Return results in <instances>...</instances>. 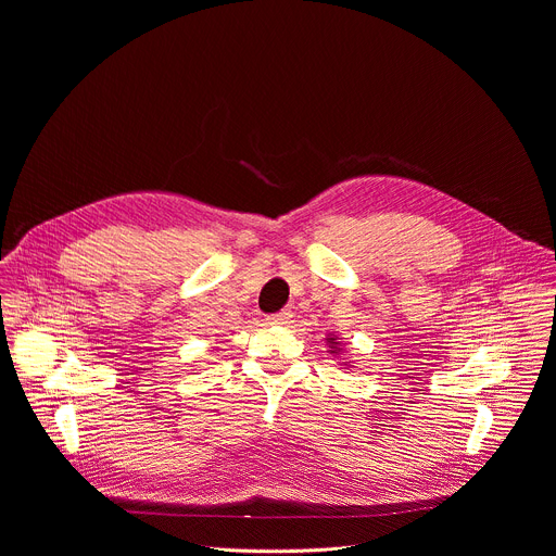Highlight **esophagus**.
<instances>
[{
  "instance_id": "34e87169",
  "label": "esophagus",
  "mask_w": 556,
  "mask_h": 556,
  "mask_svg": "<svg viewBox=\"0 0 556 556\" xmlns=\"http://www.w3.org/2000/svg\"><path fill=\"white\" fill-rule=\"evenodd\" d=\"M290 319H292V312H290V309H283V312L270 314L268 319H266V324H268V326H286V324H290Z\"/></svg>"
}]
</instances>
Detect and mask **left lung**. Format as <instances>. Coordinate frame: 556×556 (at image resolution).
Returning a JSON list of instances; mask_svg holds the SVG:
<instances>
[{
    "mask_svg": "<svg viewBox=\"0 0 556 556\" xmlns=\"http://www.w3.org/2000/svg\"><path fill=\"white\" fill-rule=\"evenodd\" d=\"M326 345H328V352H330V354H334V358L339 361L341 369H352V367H354V365H352V361H350V358H345L343 341H341L334 332H330V334L326 337Z\"/></svg>",
    "mask_w": 556,
    "mask_h": 556,
    "instance_id": "8db88e82",
    "label": "left lung"
}]
</instances>
